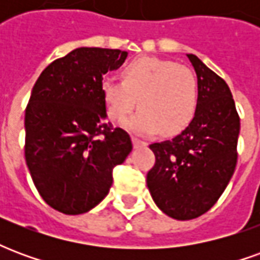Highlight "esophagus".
<instances>
[{"instance_id": "1", "label": "esophagus", "mask_w": 260, "mask_h": 260, "mask_svg": "<svg viewBox=\"0 0 260 260\" xmlns=\"http://www.w3.org/2000/svg\"><path fill=\"white\" fill-rule=\"evenodd\" d=\"M132 143H134V146L135 147H141L146 145V142L141 141V139H138V138H135V136H132Z\"/></svg>"}]
</instances>
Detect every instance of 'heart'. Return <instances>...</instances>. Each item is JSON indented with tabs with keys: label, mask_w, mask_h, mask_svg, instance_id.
Returning <instances> with one entry per match:
<instances>
[{
	"label": "heart",
	"mask_w": 260,
	"mask_h": 260,
	"mask_svg": "<svg viewBox=\"0 0 260 260\" xmlns=\"http://www.w3.org/2000/svg\"><path fill=\"white\" fill-rule=\"evenodd\" d=\"M103 102L114 122L138 135H178L195 118L198 82L193 72L169 59L142 57L122 69V82L106 78L100 83Z\"/></svg>",
	"instance_id": "obj_1"
}]
</instances>
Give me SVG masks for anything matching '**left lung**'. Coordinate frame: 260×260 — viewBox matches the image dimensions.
<instances>
[{"instance_id":"left-lung-1","label":"left lung","mask_w":260,"mask_h":260,"mask_svg":"<svg viewBox=\"0 0 260 260\" xmlns=\"http://www.w3.org/2000/svg\"><path fill=\"white\" fill-rule=\"evenodd\" d=\"M198 108L189 126L171 141L150 145L156 163L147 188L163 213L192 220L206 213L229 185L237 166L240 117L230 87L193 54Z\"/></svg>"}]
</instances>
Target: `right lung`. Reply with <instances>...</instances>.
<instances>
[{
  "label": "right lung",
  "mask_w": 260,
  "mask_h": 260,
  "mask_svg": "<svg viewBox=\"0 0 260 260\" xmlns=\"http://www.w3.org/2000/svg\"><path fill=\"white\" fill-rule=\"evenodd\" d=\"M121 50L79 47L55 59L33 86L25 113V157L48 206L64 214L96 207L113 169L132 150L129 135L106 124L103 75L124 64Z\"/></svg>",
  "instance_id": "add662e5"
}]
</instances>
